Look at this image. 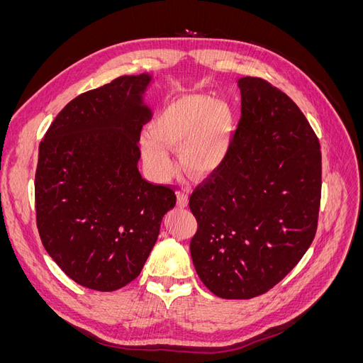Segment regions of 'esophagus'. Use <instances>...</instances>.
<instances>
[{
    "instance_id": "obj_1",
    "label": "esophagus",
    "mask_w": 363,
    "mask_h": 363,
    "mask_svg": "<svg viewBox=\"0 0 363 363\" xmlns=\"http://www.w3.org/2000/svg\"><path fill=\"white\" fill-rule=\"evenodd\" d=\"M177 206L179 207L188 206V192H184V191L177 192Z\"/></svg>"
}]
</instances>
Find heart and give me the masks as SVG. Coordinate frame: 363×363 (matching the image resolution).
I'll list each match as a JSON object with an SVG mask.
<instances>
[{"label":"heart","mask_w":363,"mask_h":363,"mask_svg":"<svg viewBox=\"0 0 363 363\" xmlns=\"http://www.w3.org/2000/svg\"><path fill=\"white\" fill-rule=\"evenodd\" d=\"M232 128V113L224 103L207 95L183 96L163 108L151 131L140 135L142 157L156 179H168L174 162L164 143L179 148L183 167L192 174H211L228 155Z\"/></svg>","instance_id":"obj_1"}]
</instances>
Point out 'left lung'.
Returning a JSON list of instances; mask_svg holds the SVG:
<instances>
[{
  "mask_svg": "<svg viewBox=\"0 0 363 363\" xmlns=\"http://www.w3.org/2000/svg\"><path fill=\"white\" fill-rule=\"evenodd\" d=\"M238 86L242 118L228 155L189 199L195 271L227 300L268 292L300 262L321 200L320 140L300 108L259 77Z\"/></svg>",
  "mask_w": 363,
  "mask_h": 363,
  "instance_id": "8db88e82",
  "label": "left lung"
}]
</instances>
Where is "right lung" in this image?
I'll return each instance as SVG.
<instances>
[{
  "instance_id": "right-lung-1",
  "label": "right lung",
  "mask_w": 363,
  "mask_h": 363,
  "mask_svg": "<svg viewBox=\"0 0 363 363\" xmlns=\"http://www.w3.org/2000/svg\"><path fill=\"white\" fill-rule=\"evenodd\" d=\"M150 74L123 75L62 108L39 145L36 223L43 247L75 283L111 292L135 280L175 206L142 179L140 130Z\"/></svg>"
}]
</instances>
